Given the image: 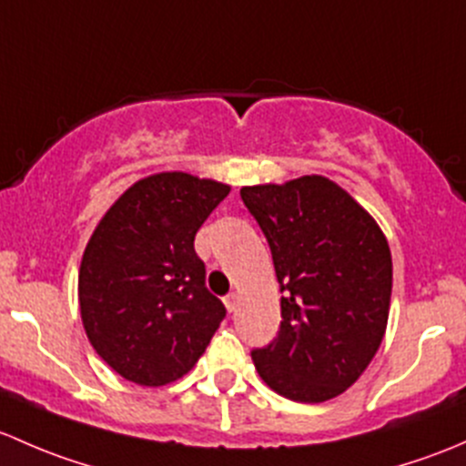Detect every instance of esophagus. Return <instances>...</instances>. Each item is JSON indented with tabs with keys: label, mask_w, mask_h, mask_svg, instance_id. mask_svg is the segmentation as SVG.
<instances>
[{
	"label": "esophagus",
	"mask_w": 466,
	"mask_h": 466,
	"mask_svg": "<svg viewBox=\"0 0 466 466\" xmlns=\"http://www.w3.org/2000/svg\"><path fill=\"white\" fill-rule=\"evenodd\" d=\"M238 303H239V296L235 294V291H231V294H228L227 299H224V305H227V309H228V311H235V309H238Z\"/></svg>",
	"instance_id": "34e87169"
}]
</instances>
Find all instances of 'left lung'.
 <instances>
[{
  "mask_svg": "<svg viewBox=\"0 0 466 466\" xmlns=\"http://www.w3.org/2000/svg\"><path fill=\"white\" fill-rule=\"evenodd\" d=\"M280 282V329L251 352L278 395L328 401L352 386L381 345L392 291V258L375 219L319 175L244 186Z\"/></svg>",
  "mask_w": 466,
  "mask_h": 466,
  "instance_id": "1",
  "label": "left lung"
}]
</instances>
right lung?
I'll use <instances>...</instances> for the list:
<instances>
[{
	"label": "right lung",
	"mask_w": 466,
	"mask_h": 466,
	"mask_svg": "<svg viewBox=\"0 0 466 466\" xmlns=\"http://www.w3.org/2000/svg\"><path fill=\"white\" fill-rule=\"evenodd\" d=\"M231 186L161 172L127 188L85 248L80 314L96 352L121 377L163 386L208 348L227 307L206 289L195 235Z\"/></svg>",
	"instance_id": "obj_1"
}]
</instances>
